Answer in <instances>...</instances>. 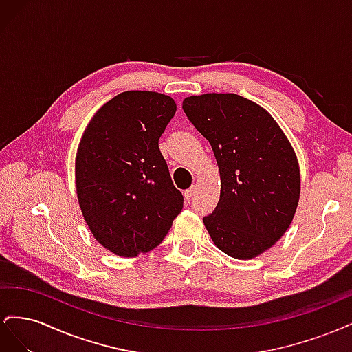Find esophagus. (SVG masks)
<instances>
[{
	"label": "esophagus",
	"instance_id": "34e87169",
	"mask_svg": "<svg viewBox=\"0 0 352 352\" xmlns=\"http://www.w3.org/2000/svg\"><path fill=\"white\" fill-rule=\"evenodd\" d=\"M195 195V186H192V188H189V189H186L185 190V198L189 201L190 198H192Z\"/></svg>",
	"mask_w": 352,
	"mask_h": 352
}]
</instances>
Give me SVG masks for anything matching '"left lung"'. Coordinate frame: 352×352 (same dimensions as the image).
<instances>
[{
    "instance_id": "obj_1",
    "label": "left lung",
    "mask_w": 352,
    "mask_h": 352,
    "mask_svg": "<svg viewBox=\"0 0 352 352\" xmlns=\"http://www.w3.org/2000/svg\"><path fill=\"white\" fill-rule=\"evenodd\" d=\"M182 107L219 166L220 199L204 217L208 235L233 258L258 257L289 229L300 202L294 146L267 110L241 95H190Z\"/></svg>"
}]
</instances>
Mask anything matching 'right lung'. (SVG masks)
I'll use <instances>...</instances> for the list:
<instances>
[{
	"mask_svg": "<svg viewBox=\"0 0 352 352\" xmlns=\"http://www.w3.org/2000/svg\"><path fill=\"white\" fill-rule=\"evenodd\" d=\"M176 113L168 95L126 91L85 127L74 158L82 216L105 250L136 257L158 247L182 211L158 140Z\"/></svg>",
	"mask_w": 352,
	"mask_h": 352,
	"instance_id": "1",
	"label": "right lung"
}]
</instances>
